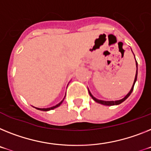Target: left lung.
<instances>
[{
	"label": "left lung",
	"mask_w": 151,
	"mask_h": 151,
	"mask_svg": "<svg viewBox=\"0 0 151 151\" xmlns=\"http://www.w3.org/2000/svg\"><path fill=\"white\" fill-rule=\"evenodd\" d=\"M136 66H137V71H136V76H135V79H134V84H133L132 86V88H131V90L130 91V92H129L125 96L123 99L121 100H119V101H101V100H97L96 99L95 97H93V96H92V94H91V93H90V91H89V93H90V96H91V97L93 98V100H94L96 102H97V103H99V104H104V105H107V106H113V105H118L120 104H121L122 102H124V101H125V100L127 98V97H129L130 95V93H132V91L133 90H134V83H135V82H136L137 81V62L136 60Z\"/></svg>",
	"instance_id": "obj_1"
}]
</instances>
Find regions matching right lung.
Returning <instances> with one entry per match:
<instances>
[{
	"label": "right lung",
	"mask_w": 151,
	"mask_h": 151,
	"mask_svg": "<svg viewBox=\"0 0 151 151\" xmlns=\"http://www.w3.org/2000/svg\"><path fill=\"white\" fill-rule=\"evenodd\" d=\"M63 101H64V100H63V101H62L61 102H60V103L58 104H57L56 106H54V107H50V108H37V109H38V110H40V111H50V110H53V109H54V108H56V107H59V106H60V105L61 104Z\"/></svg>",
	"instance_id": "right-lung-1"
}]
</instances>
